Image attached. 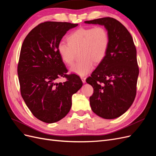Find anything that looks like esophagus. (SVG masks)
Wrapping results in <instances>:
<instances>
[{"instance_id":"obj_1","label":"esophagus","mask_w":156,"mask_h":156,"mask_svg":"<svg viewBox=\"0 0 156 156\" xmlns=\"http://www.w3.org/2000/svg\"><path fill=\"white\" fill-rule=\"evenodd\" d=\"M81 80H82V81H83V83H86V77H81Z\"/></svg>"}]
</instances>
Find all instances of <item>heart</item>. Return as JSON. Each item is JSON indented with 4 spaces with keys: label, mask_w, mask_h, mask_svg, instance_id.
<instances>
[{
    "label": "heart",
    "mask_w": 156,
    "mask_h": 156,
    "mask_svg": "<svg viewBox=\"0 0 156 156\" xmlns=\"http://www.w3.org/2000/svg\"><path fill=\"white\" fill-rule=\"evenodd\" d=\"M68 43L60 42L58 53L63 62L71 65L77 52L81 60L69 68L72 73L83 77L92 72L94 62L100 64L105 58L110 43V37L103 27L80 28L67 37Z\"/></svg>",
    "instance_id": "b5f03b06"
}]
</instances>
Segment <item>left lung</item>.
I'll list each match as a JSON object with an SVG mask.
<instances>
[{
    "label": "left lung",
    "instance_id": "1",
    "mask_svg": "<svg viewBox=\"0 0 156 156\" xmlns=\"http://www.w3.org/2000/svg\"><path fill=\"white\" fill-rule=\"evenodd\" d=\"M104 26L110 37L105 58L87 79L93 87L90 97L92 111L105 119H115L125 113L136 96L139 67L136 51L129 31L119 21L103 17L84 21Z\"/></svg>",
    "mask_w": 156,
    "mask_h": 156
}]
</instances>
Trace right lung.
I'll use <instances>...</instances> for the list:
<instances>
[{
  "mask_svg": "<svg viewBox=\"0 0 156 156\" xmlns=\"http://www.w3.org/2000/svg\"><path fill=\"white\" fill-rule=\"evenodd\" d=\"M78 24L47 21L34 28L23 41L17 74L23 100L37 119L51 124L70 111L72 97L83 86L78 75L68 69L58 53L62 37ZM60 77L67 81L57 83Z\"/></svg>",
  "mask_w": 156,
  "mask_h": 156,
  "instance_id": "add662e5",
  "label": "right lung"
}]
</instances>
